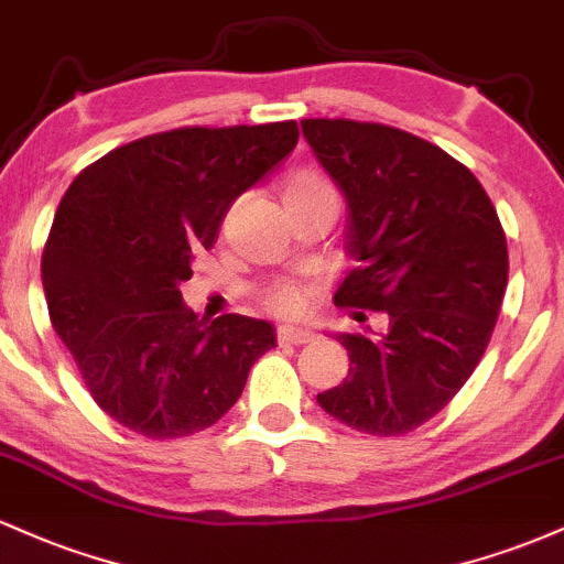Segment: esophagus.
<instances>
[{
	"label": "esophagus",
	"instance_id": "1",
	"mask_svg": "<svg viewBox=\"0 0 564 564\" xmlns=\"http://www.w3.org/2000/svg\"><path fill=\"white\" fill-rule=\"evenodd\" d=\"M315 334L307 328H294V326H281L278 328V345H307L313 341Z\"/></svg>",
	"mask_w": 564,
	"mask_h": 564
}]
</instances>
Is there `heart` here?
<instances>
[{"instance_id": "b5f03b06", "label": "heart", "mask_w": 564, "mask_h": 564, "mask_svg": "<svg viewBox=\"0 0 564 564\" xmlns=\"http://www.w3.org/2000/svg\"><path fill=\"white\" fill-rule=\"evenodd\" d=\"M283 196L286 200H300V198H336L334 185L328 183L326 177L318 172H294L286 180V187H283ZM310 300H313V286L304 281H294V278H281V281H273L270 286L262 289V302L270 313L281 315V318H296L307 310Z\"/></svg>"}]
</instances>
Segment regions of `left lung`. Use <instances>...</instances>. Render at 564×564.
Here are the masks:
<instances>
[{
  "label": "left lung",
  "mask_w": 564,
  "mask_h": 564,
  "mask_svg": "<svg viewBox=\"0 0 564 564\" xmlns=\"http://www.w3.org/2000/svg\"><path fill=\"white\" fill-rule=\"evenodd\" d=\"M302 132L349 209L355 268L336 307L387 321L339 334L349 373L318 403L366 435H405L480 364L507 291V236L485 187L443 148L373 121L304 119Z\"/></svg>",
  "instance_id": "left-lung-1"
}]
</instances>
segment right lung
<instances>
[{
    "label": "right lung",
    "instance_id": "obj_1",
    "mask_svg": "<svg viewBox=\"0 0 564 564\" xmlns=\"http://www.w3.org/2000/svg\"><path fill=\"white\" fill-rule=\"evenodd\" d=\"M296 140V121L180 127L76 174L44 243L42 283L55 334L113 422L151 440L206 430L275 347L268 321L198 318L180 283L217 241L232 200L278 170Z\"/></svg>",
    "mask_w": 564,
    "mask_h": 564
}]
</instances>
